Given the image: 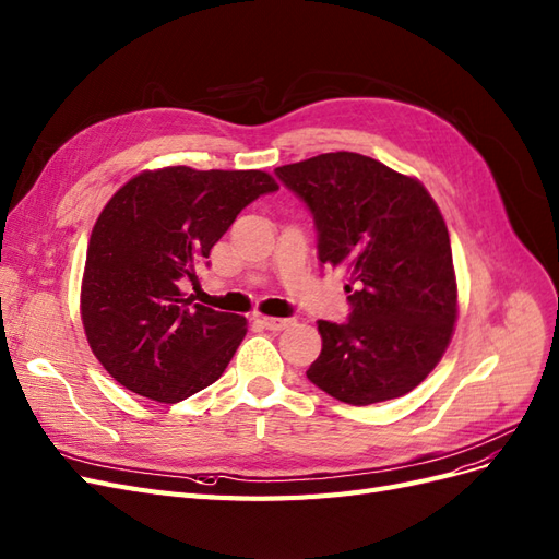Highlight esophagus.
<instances>
[{
  "mask_svg": "<svg viewBox=\"0 0 559 559\" xmlns=\"http://www.w3.org/2000/svg\"><path fill=\"white\" fill-rule=\"evenodd\" d=\"M260 322L266 330H274V332H281V330H287L295 325L293 318H262Z\"/></svg>",
  "mask_w": 559,
  "mask_h": 559,
  "instance_id": "obj_1",
  "label": "esophagus"
}]
</instances>
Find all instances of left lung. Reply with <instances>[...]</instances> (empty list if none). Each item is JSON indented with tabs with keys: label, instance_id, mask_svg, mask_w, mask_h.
<instances>
[{
	"label": "left lung",
	"instance_id": "obj_1",
	"mask_svg": "<svg viewBox=\"0 0 559 559\" xmlns=\"http://www.w3.org/2000/svg\"><path fill=\"white\" fill-rule=\"evenodd\" d=\"M276 176L311 209L318 258L348 274L350 320H320L309 381L353 406L418 388L453 338L457 281L443 215L413 176L359 153H322Z\"/></svg>",
	"mask_w": 559,
	"mask_h": 559
}]
</instances>
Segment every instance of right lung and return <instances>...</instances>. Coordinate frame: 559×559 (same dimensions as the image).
Segmentation results:
<instances>
[{
  "label": "right lung",
  "instance_id": "1",
  "mask_svg": "<svg viewBox=\"0 0 559 559\" xmlns=\"http://www.w3.org/2000/svg\"><path fill=\"white\" fill-rule=\"evenodd\" d=\"M278 190L260 169L162 167L124 183L90 234L81 320L102 367L141 397L176 404L223 376L248 332L243 316L186 297L197 264L241 209Z\"/></svg>",
  "mask_w": 559,
  "mask_h": 559
}]
</instances>
